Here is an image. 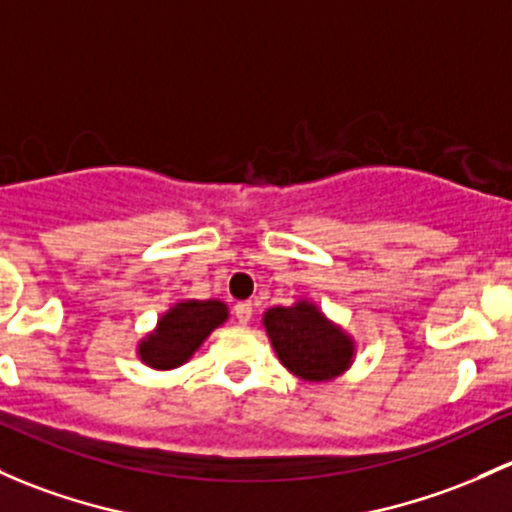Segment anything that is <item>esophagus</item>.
I'll list each match as a JSON object with an SVG mask.
<instances>
[{"label": "esophagus", "instance_id": "obj_1", "mask_svg": "<svg viewBox=\"0 0 512 512\" xmlns=\"http://www.w3.org/2000/svg\"><path fill=\"white\" fill-rule=\"evenodd\" d=\"M235 319H238L240 324H250V319H252L250 301H240V304H235Z\"/></svg>", "mask_w": 512, "mask_h": 512}]
</instances>
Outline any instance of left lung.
Segmentation results:
<instances>
[{
    "mask_svg": "<svg viewBox=\"0 0 512 512\" xmlns=\"http://www.w3.org/2000/svg\"><path fill=\"white\" fill-rule=\"evenodd\" d=\"M274 353L284 368L309 383H328L353 363L355 343L311 301L272 306L262 316Z\"/></svg>",
    "mask_w": 512,
    "mask_h": 512,
    "instance_id": "left-lung-1",
    "label": "left lung"
}]
</instances>
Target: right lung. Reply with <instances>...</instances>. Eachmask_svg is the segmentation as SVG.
<instances>
[{
  "mask_svg": "<svg viewBox=\"0 0 512 512\" xmlns=\"http://www.w3.org/2000/svg\"><path fill=\"white\" fill-rule=\"evenodd\" d=\"M225 319L228 306L218 299L179 301L161 316L157 328L139 341V360L154 370L179 368Z\"/></svg>",
  "mask_w": 512,
  "mask_h": 512,
  "instance_id": "obj_1",
  "label": "right lung"
}]
</instances>
